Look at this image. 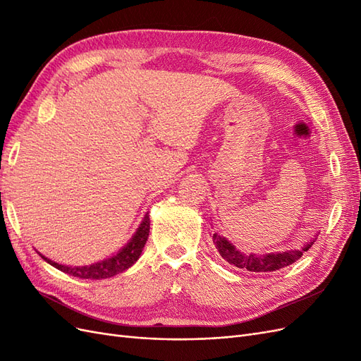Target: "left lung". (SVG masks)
I'll use <instances>...</instances> for the list:
<instances>
[{
    "instance_id": "1",
    "label": "left lung",
    "mask_w": 361,
    "mask_h": 361,
    "mask_svg": "<svg viewBox=\"0 0 361 361\" xmlns=\"http://www.w3.org/2000/svg\"><path fill=\"white\" fill-rule=\"evenodd\" d=\"M318 236V235H316ZM310 239V243L304 244L300 250H286V251H276V253H265V255H256V253H250L245 255L243 251H239L228 239L224 236L214 233L212 235V241L220 256L227 260L228 264L235 265L236 268H244L251 272H271V271H277L285 268L293 262H297L304 251H307L314 239Z\"/></svg>"
}]
</instances>
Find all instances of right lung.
<instances>
[{
    "label": "right lung",
    "mask_w": 361,
    "mask_h": 361,
    "mask_svg": "<svg viewBox=\"0 0 361 361\" xmlns=\"http://www.w3.org/2000/svg\"><path fill=\"white\" fill-rule=\"evenodd\" d=\"M149 231H150V220H149V214H146L143 221H141V224L138 226L137 232L133 235V238L129 239V243L122 250H118L114 256H110L101 262H96V264H92V265H84V267L61 265L40 253L39 255L45 259L49 265L63 272H66L69 276L78 277V279H90V280L110 279V277H114L116 274H120V272L126 271L128 268H130L135 264L141 255V251H143L146 245Z\"/></svg>",
    "instance_id": "obj_1"
}]
</instances>
